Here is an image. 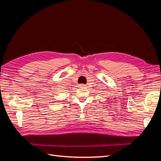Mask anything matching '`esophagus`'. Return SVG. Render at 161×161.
<instances>
[{
    "mask_svg": "<svg viewBox=\"0 0 161 161\" xmlns=\"http://www.w3.org/2000/svg\"><path fill=\"white\" fill-rule=\"evenodd\" d=\"M79 86H80V87H85V84H80Z\"/></svg>",
    "mask_w": 161,
    "mask_h": 161,
    "instance_id": "obj_1",
    "label": "esophagus"
}]
</instances>
